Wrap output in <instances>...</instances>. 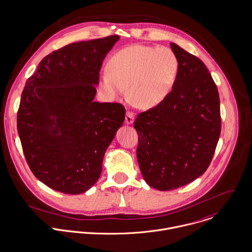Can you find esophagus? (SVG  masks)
I'll return each mask as SVG.
<instances>
[{
    "instance_id": "34e87169",
    "label": "esophagus",
    "mask_w": 252,
    "mask_h": 252,
    "mask_svg": "<svg viewBox=\"0 0 252 252\" xmlns=\"http://www.w3.org/2000/svg\"><path fill=\"white\" fill-rule=\"evenodd\" d=\"M133 120H134V117H133V113L127 111L126 114V125H131L133 123Z\"/></svg>"
}]
</instances>
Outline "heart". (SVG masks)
I'll return each instance as SVG.
<instances>
[{
  "label": "heart",
  "instance_id": "b5f03b06",
  "mask_svg": "<svg viewBox=\"0 0 252 252\" xmlns=\"http://www.w3.org/2000/svg\"><path fill=\"white\" fill-rule=\"evenodd\" d=\"M99 86L111 99L126 93L141 109L158 106L169 94L178 72V60L166 47L132 45L108 60Z\"/></svg>",
  "mask_w": 252,
  "mask_h": 252
}]
</instances>
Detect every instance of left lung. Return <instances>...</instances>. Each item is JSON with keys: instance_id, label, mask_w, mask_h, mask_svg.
Instances as JSON below:
<instances>
[{"instance_id": "1", "label": "left lung", "mask_w": 252, "mask_h": 252, "mask_svg": "<svg viewBox=\"0 0 252 252\" xmlns=\"http://www.w3.org/2000/svg\"><path fill=\"white\" fill-rule=\"evenodd\" d=\"M178 60L171 92L140 113L137 160L146 183L159 191L182 187L207 169L220 136L217 87L200 58L170 43Z\"/></svg>"}]
</instances>
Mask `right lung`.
Instances as JSON below:
<instances>
[{
  "label": "right lung",
  "mask_w": 252,
  "mask_h": 252,
  "mask_svg": "<svg viewBox=\"0 0 252 252\" xmlns=\"http://www.w3.org/2000/svg\"><path fill=\"white\" fill-rule=\"evenodd\" d=\"M118 35L69 44L42 59L27 80L17 112V131L33 174L71 195L98 180L102 161L126 109L94 101L99 71Z\"/></svg>",
  "instance_id": "add662e5"
}]
</instances>
